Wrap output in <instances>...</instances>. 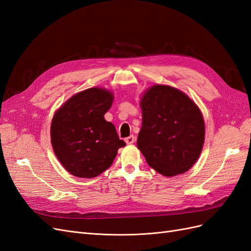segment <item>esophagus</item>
Segmentation results:
<instances>
[{"label": "esophagus", "instance_id": "esophagus-1", "mask_svg": "<svg viewBox=\"0 0 251 251\" xmlns=\"http://www.w3.org/2000/svg\"><path fill=\"white\" fill-rule=\"evenodd\" d=\"M125 141L126 142V144H132V143H134V141H135V137L133 135H131V136H128V137H126V139H125Z\"/></svg>", "mask_w": 251, "mask_h": 251}]
</instances>
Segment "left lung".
Returning a JSON list of instances; mask_svg holds the SVG:
<instances>
[{
	"instance_id": "left-lung-1",
	"label": "left lung",
	"mask_w": 251,
	"mask_h": 251,
	"mask_svg": "<svg viewBox=\"0 0 251 251\" xmlns=\"http://www.w3.org/2000/svg\"><path fill=\"white\" fill-rule=\"evenodd\" d=\"M137 148L151 169L172 177L188 171L204 143V120L196 103L170 86L150 88L141 100Z\"/></svg>"
}]
</instances>
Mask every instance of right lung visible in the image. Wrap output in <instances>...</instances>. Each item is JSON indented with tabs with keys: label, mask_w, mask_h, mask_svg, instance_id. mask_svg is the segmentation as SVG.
<instances>
[{
	"label": "right lung",
	"mask_w": 251,
	"mask_h": 251,
	"mask_svg": "<svg viewBox=\"0 0 251 251\" xmlns=\"http://www.w3.org/2000/svg\"><path fill=\"white\" fill-rule=\"evenodd\" d=\"M112 102L109 91L91 88L72 96L54 114L51 124L53 151L73 176H98L110 168L118 149L126 146L114 125L103 117Z\"/></svg>",
	"instance_id": "1"
}]
</instances>
